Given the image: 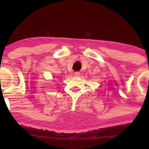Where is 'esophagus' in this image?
I'll use <instances>...</instances> for the list:
<instances>
[{
	"mask_svg": "<svg viewBox=\"0 0 149 149\" xmlns=\"http://www.w3.org/2000/svg\"><path fill=\"white\" fill-rule=\"evenodd\" d=\"M74 76H75V77H79V76H80L81 73H80V72H75L74 73Z\"/></svg>",
	"mask_w": 149,
	"mask_h": 149,
	"instance_id": "esophagus-1",
	"label": "esophagus"
}]
</instances>
